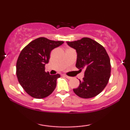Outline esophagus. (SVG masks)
Masks as SVG:
<instances>
[{"instance_id":"1","label":"esophagus","mask_w":130,"mask_h":130,"mask_svg":"<svg viewBox=\"0 0 130 130\" xmlns=\"http://www.w3.org/2000/svg\"><path fill=\"white\" fill-rule=\"evenodd\" d=\"M64 76H65L66 77L67 79H71V78H72V77H71V76H68L66 75V74H65V75H64Z\"/></svg>"}]
</instances>
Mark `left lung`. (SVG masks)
Returning a JSON list of instances; mask_svg holds the SVG:
<instances>
[{
    "mask_svg": "<svg viewBox=\"0 0 130 130\" xmlns=\"http://www.w3.org/2000/svg\"><path fill=\"white\" fill-rule=\"evenodd\" d=\"M67 44L77 53L76 68L84 70L83 80L73 91L78 96L91 98L100 93L111 76L110 59L104 47L95 40L84 37Z\"/></svg>",
    "mask_w": 130,
    "mask_h": 130,
    "instance_id": "8db88e82",
    "label": "left lung"
}]
</instances>
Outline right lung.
<instances>
[{"label": "right lung", "instance_id": "add662e5", "mask_svg": "<svg viewBox=\"0 0 130 130\" xmlns=\"http://www.w3.org/2000/svg\"><path fill=\"white\" fill-rule=\"evenodd\" d=\"M63 43L40 37L21 52L16 62V75L19 84L32 97L44 98L54 90L60 75L46 72L45 64L49 62L51 51Z\"/></svg>", "mask_w": 130, "mask_h": 130}]
</instances>
